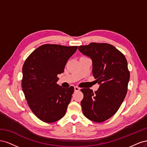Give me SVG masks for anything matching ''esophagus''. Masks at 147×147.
<instances>
[{"label":"esophagus","mask_w":147,"mask_h":147,"mask_svg":"<svg viewBox=\"0 0 147 147\" xmlns=\"http://www.w3.org/2000/svg\"><path fill=\"white\" fill-rule=\"evenodd\" d=\"M80 88L77 87V86H75V87H74V90H75V91H80Z\"/></svg>","instance_id":"obj_1"}]
</instances>
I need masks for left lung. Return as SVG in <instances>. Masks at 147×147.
Instances as JSON below:
<instances>
[{
  "label": "left lung",
  "instance_id": "8db88e82",
  "mask_svg": "<svg viewBox=\"0 0 147 147\" xmlns=\"http://www.w3.org/2000/svg\"><path fill=\"white\" fill-rule=\"evenodd\" d=\"M78 50L92 60L93 76L99 84L94 92L90 88L81 90L83 113L92 121H105L117 112L126 97L130 78L127 60L108 43H91Z\"/></svg>",
  "mask_w": 147,
  "mask_h": 147
}]
</instances>
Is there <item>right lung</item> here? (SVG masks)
<instances>
[{"mask_svg":"<svg viewBox=\"0 0 147 147\" xmlns=\"http://www.w3.org/2000/svg\"><path fill=\"white\" fill-rule=\"evenodd\" d=\"M77 46L45 44L35 50L23 67L22 89L30 109L38 118L53 123L63 118L74 88H63L56 83Z\"/></svg>","mask_w":147,"mask_h":147,"instance_id":"1","label":"right lung"}]
</instances>
